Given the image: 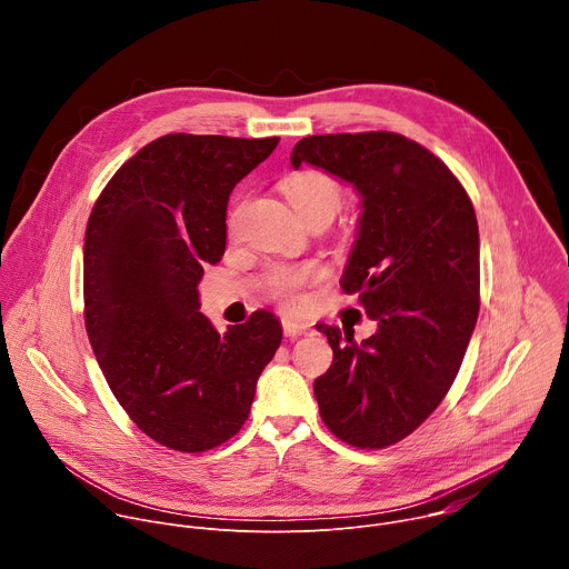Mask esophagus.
Returning a JSON list of instances; mask_svg holds the SVG:
<instances>
[{
    "instance_id": "obj_1",
    "label": "esophagus",
    "mask_w": 569,
    "mask_h": 569,
    "mask_svg": "<svg viewBox=\"0 0 569 569\" xmlns=\"http://www.w3.org/2000/svg\"><path fill=\"white\" fill-rule=\"evenodd\" d=\"M281 327H283V333L288 338H297V336H306L310 331V327L306 321H297V319H290V317H283L281 319Z\"/></svg>"
}]
</instances>
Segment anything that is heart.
<instances>
[{"instance_id": "obj_1", "label": "heart", "mask_w": 569, "mask_h": 569, "mask_svg": "<svg viewBox=\"0 0 569 569\" xmlns=\"http://www.w3.org/2000/svg\"><path fill=\"white\" fill-rule=\"evenodd\" d=\"M288 202L295 207V211L301 218H308L310 213L319 209L336 211L340 207V187L333 178L319 171H301L295 176H288L281 184ZM238 220V209H233L227 218L229 231H233ZM321 274V270L315 263L303 266H281L274 268L266 281V290L272 299L283 303L286 308H299L303 303V288L315 281Z\"/></svg>"}]
</instances>
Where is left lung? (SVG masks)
I'll return each mask as SVG.
<instances>
[{"label": "left lung", "mask_w": 569, "mask_h": 569, "mask_svg": "<svg viewBox=\"0 0 569 569\" xmlns=\"http://www.w3.org/2000/svg\"><path fill=\"white\" fill-rule=\"evenodd\" d=\"M292 169L317 167L360 193L358 238L340 286L378 331L362 340L317 323L333 365L312 385L321 421L356 448L412 435L457 378L479 312L472 202L439 157L396 132L312 134Z\"/></svg>", "instance_id": "left-lung-1"}]
</instances>
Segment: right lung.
Instances as JSON below:
<instances>
[{"label": "right lung", "mask_w": 569, "mask_h": 569, "mask_svg": "<svg viewBox=\"0 0 569 569\" xmlns=\"http://www.w3.org/2000/svg\"><path fill=\"white\" fill-rule=\"evenodd\" d=\"M279 137L164 134L99 196L86 231V329L128 417L157 443L204 452L248 421L281 323L254 312L220 336L198 312V283L227 242L233 187Z\"/></svg>", "instance_id": "obj_1"}]
</instances>
